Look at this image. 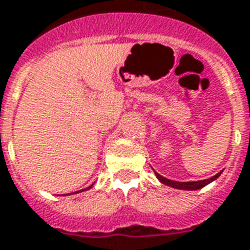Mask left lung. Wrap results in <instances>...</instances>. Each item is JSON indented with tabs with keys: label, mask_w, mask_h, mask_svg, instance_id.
Listing matches in <instances>:
<instances>
[{
	"label": "left lung",
	"mask_w": 250,
	"mask_h": 250,
	"mask_svg": "<svg viewBox=\"0 0 250 250\" xmlns=\"http://www.w3.org/2000/svg\"><path fill=\"white\" fill-rule=\"evenodd\" d=\"M223 173L222 171H219L218 174H215L214 177H211V178H207V180H202V181H191V182H178V181H173V180H167L165 177L160 176L159 173H156L155 174L157 177V180L161 182V184L167 185V186H170V188H180V190H199V188H205L206 185L211 184L212 181H215L218 178L220 174Z\"/></svg>",
	"instance_id": "obj_1"
}]
</instances>
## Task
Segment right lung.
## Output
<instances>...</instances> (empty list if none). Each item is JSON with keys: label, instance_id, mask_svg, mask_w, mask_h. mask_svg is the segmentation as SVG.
<instances>
[{"label": "right lung", "instance_id": "obj_1", "mask_svg": "<svg viewBox=\"0 0 250 250\" xmlns=\"http://www.w3.org/2000/svg\"><path fill=\"white\" fill-rule=\"evenodd\" d=\"M93 188V185H91V186H89V188H83V190H79V191H76V193H72V194H79V193H83V191H86V190H89V188ZM72 194H68V195H72Z\"/></svg>", "mask_w": 250, "mask_h": 250}]
</instances>
